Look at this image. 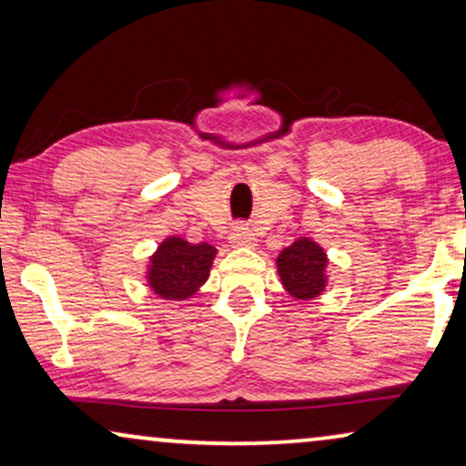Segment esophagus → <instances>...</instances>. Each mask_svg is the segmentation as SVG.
<instances>
[{"instance_id":"1","label":"esophagus","mask_w":466,"mask_h":466,"mask_svg":"<svg viewBox=\"0 0 466 466\" xmlns=\"http://www.w3.org/2000/svg\"><path fill=\"white\" fill-rule=\"evenodd\" d=\"M231 244L233 246H244V248H254L257 244V238H254V233L250 228L244 227V225H238L231 231Z\"/></svg>"}]
</instances>
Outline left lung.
Returning <instances> with one entry per match:
<instances>
[{
  "instance_id": "8db88e82",
  "label": "left lung",
  "mask_w": 466,
  "mask_h": 466,
  "mask_svg": "<svg viewBox=\"0 0 466 466\" xmlns=\"http://www.w3.org/2000/svg\"><path fill=\"white\" fill-rule=\"evenodd\" d=\"M327 252L316 241L301 238L279 252L278 273L292 297L308 301L327 286Z\"/></svg>"
}]
</instances>
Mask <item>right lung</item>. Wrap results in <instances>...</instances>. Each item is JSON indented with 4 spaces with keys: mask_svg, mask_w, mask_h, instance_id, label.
Returning <instances> with one entry per match:
<instances>
[{
    "mask_svg": "<svg viewBox=\"0 0 466 466\" xmlns=\"http://www.w3.org/2000/svg\"><path fill=\"white\" fill-rule=\"evenodd\" d=\"M214 257V246L167 238L150 258L148 286L158 297L182 301L206 282Z\"/></svg>",
    "mask_w": 466,
    "mask_h": 466,
    "instance_id": "right-lung-1",
    "label": "right lung"
}]
</instances>
